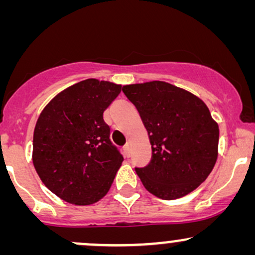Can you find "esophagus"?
<instances>
[{
    "instance_id": "obj_1",
    "label": "esophagus",
    "mask_w": 255,
    "mask_h": 255,
    "mask_svg": "<svg viewBox=\"0 0 255 255\" xmlns=\"http://www.w3.org/2000/svg\"><path fill=\"white\" fill-rule=\"evenodd\" d=\"M124 150H125V154L127 157H129V145H126L125 147H124Z\"/></svg>"
}]
</instances>
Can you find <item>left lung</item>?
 <instances>
[{
  "instance_id": "1",
  "label": "left lung",
  "mask_w": 255,
  "mask_h": 255,
  "mask_svg": "<svg viewBox=\"0 0 255 255\" xmlns=\"http://www.w3.org/2000/svg\"><path fill=\"white\" fill-rule=\"evenodd\" d=\"M147 130L152 158L135 168L151 194L174 200L198 188L218 157V124L195 95L165 81L125 85Z\"/></svg>"
}]
</instances>
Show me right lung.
I'll list each match as a JSON object with an SVG mask.
<instances>
[{"mask_svg":"<svg viewBox=\"0 0 255 255\" xmlns=\"http://www.w3.org/2000/svg\"><path fill=\"white\" fill-rule=\"evenodd\" d=\"M120 92L121 85L86 79L57 93L37 120L34 169L67 203L86 206L101 200L124 162L103 120L104 110Z\"/></svg>","mask_w":255,"mask_h":255,"instance_id":"1","label":"right lung"}]
</instances>
